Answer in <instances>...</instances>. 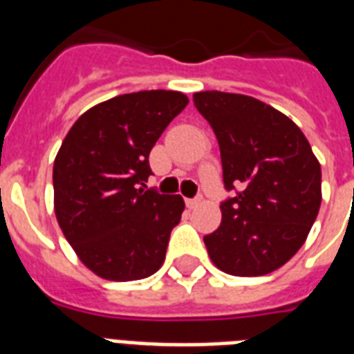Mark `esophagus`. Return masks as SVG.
<instances>
[{"label": "esophagus", "instance_id": "obj_1", "mask_svg": "<svg viewBox=\"0 0 354 354\" xmlns=\"http://www.w3.org/2000/svg\"><path fill=\"white\" fill-rule=\"evenodd\" d=\"M200 202H202V198H200V196H196V198H187V200H185V204H187L189 209H193V207H196V205H198Z\"/></svg>", "mask_w": 354, "mask_h": 354}]
</instances>
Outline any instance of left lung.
Masks as SVG:
<instances>
[{
  "label": "left lung",
  "instance_id": "obj_1",
  "mask_svg": "<svg viewBox=\"0 0 354 354\" xmlns=\"http://www.w3.org/2000/svg\"><path fill=\"white\" fill-rule=\"evenodd\" d=\"M194 106L221 147L224 187L218 230L204 236L216 268L255 277L303 246L322 204V167L307 138L275 108L248 95L200 91Z\"/></svg>",
  "mask_w": 354,
  "mask_h": 354
}]
</instances>
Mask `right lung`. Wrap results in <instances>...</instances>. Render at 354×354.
<instances>
[{"mask_svg": "<svg viewBox=\"0 0 354 354\" xmlns=\"http://www.w3.org/2000/svg\"><path fill=\"white\" fill-rule=\"evenodd\" d=\"M180 91L113 97L82 113L53 167L55 215L75 253L102 279H145L161 268L180 194L145 189L149 154L187 106Z\"/></svg>", "mask_w": 354, "mask_h": 354, "instance_id": "add662e5", "label": "right lung"}]
</instances>
